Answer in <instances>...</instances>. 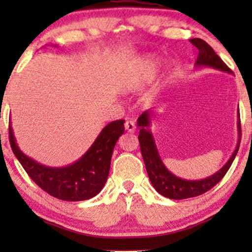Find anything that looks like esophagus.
<instances>
[{
    "mask_svg": "<svg viewBox=\"0 0 252 252\" xmlns=\"http://www.w3.org/2000/svg\"><path fill=\"white\" fill-rule=\"evenodd\" d=\"M125 129L128 133H134L135 132V124H134L132 120H127L125 123Z\"/></svg>",
    "mask_w": 252,
    "mask_h": 252,
    "instance_id": "esophagus-1",
    "label": "esophagus"
}]
</instances>
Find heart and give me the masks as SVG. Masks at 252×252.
Instances as JSON below:
<instances>
[{
	"instance_id": "heart-1",
	"label": "heart",
	"mask_w": 252,
	"mask_h": 252,
	"mask_svg": "<svg viewBox=\"0 0 252 252\" xmlns=\"http://www.w3.org/2000/svg\"><path fill=\"white\" fill-rule=\"evenodd\" d=\"M160 66V60L155 55H146L133 67V73L126 87L134 89L139 87L144 82L150 81L156 75L158 68Z\"/></svg>"
}]
</instances>
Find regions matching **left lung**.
<instances>
[{"label": "left lung", "mask_w": 252, "mask_h": 252, "mask_svg": "<svg viewBox=\"0 0 252 252\" xmlns=\"http://www.w3.org/2000/svg\"><path fill=\"white\" fill-rule=\"evenodd\" d=\"M189 41L198 49L197 61L195 63L196 67H211L215 68V70L225 72V73H232L230 68L223 63L221 58L215 53V50L204 40L191 39ZM153 117L154 111L148 110V111H144L137 119V126L140 127L139 141L141 154H142L143 161L146 164L147 173L149 175L151 185L160 195L171 199L195 197V196L202 195L210 190L225 177L240 148V111H237V135H239V140H237L235 150H234L232 156L229 157V159L226 161V164L219 171H217L216 173L210 175V177L199 179V180H187V179L179 178L167 170V167L165 166L163 160H161L156 142H155V137L150 130Z\"/></svg>", "instance_id": "left-lung-1"}]
</instances>
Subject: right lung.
I'll return each instance as SVG.
<instances>
[{
    "label": "right lung",
    "instance_id": "1",
    "mask_svg": "<svg viewBox=\"0 0 252 252\" xmlns=\"http://www.w3.org/2000/svg\"><path fill=\"white\" fill-rule=\"evenodd\" d=\"M124 123L122 119L108 124L78 160L62 167L47 166L24 154L17 144L11 122L9 139L17 159L41 189L62 201L78 202L94 197L104 187L113 149L125 132Z\"/></svg>",
    "mask_w": 252,
    "mask_h": 252
}]
</instances>
